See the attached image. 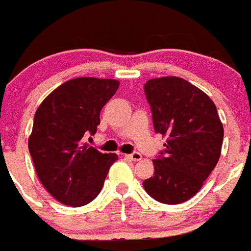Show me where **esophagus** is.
Returning a JSON list of instances; mask_svg holds the SVG:
<instances>
[{"instance_id": "1", "label": "esophagus", "mask_w": 251, "mask_h": 251, "mask_svg": "<svg viewBox=\"0 0 251 251\" xmlns=\"http://www.w3.org/2000/svg\"><path fill=\"white\" fill-rule=\"evenodd\" d=\"M126 157L130 160H132V161H140V160L142 159L141 153L140 152H132V153H128V155H126Z\"/></svg>"}]
</instances>
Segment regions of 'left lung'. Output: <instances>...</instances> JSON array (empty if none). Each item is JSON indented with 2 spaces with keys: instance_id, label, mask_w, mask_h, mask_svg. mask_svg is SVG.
Masks as SVG:
<instances>
[{
  "instance_id": "1",
  "label": "left lung",
  "mask_w": 251,
  "mask_h": 251,
  "mask_svg": "<svg viewBox=\"0 0 251 251\" xmlns=\"http://www.w3.org/2000/svg\"><path fill=\"white\" fill-rule=\"evenodd\" d=\"M144 89L155 132L166 142L152 160L153 176L142 185L156 201L181 204L198 194L218 164L224 127L213 100L184 78H151Z\"/></svg>"
}]
</instances>
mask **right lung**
I'll list each match as a JSON object with an SVG mask.
<instances>
[{
    "mask_svg": "<svg viewBox=\"0 0 251 251\" xmlns=\"http://www.w3.org/2000/svg\"><path fill=\"white\" fill-rule=\"evenodd\" d=\"M120 81L77 77L53 90L38 106L28 150L38 180L60 201L72 207L100 194L116 153H102L85 144L100 125V112Z\"/></svg>",
    "mask_w": 251,
    "mask_h": 251,
    "instance_id": "1",
    "label": "right lung"
}]
</instances>
